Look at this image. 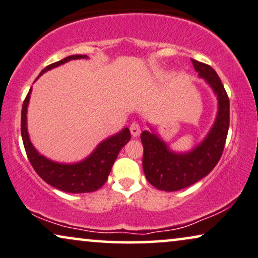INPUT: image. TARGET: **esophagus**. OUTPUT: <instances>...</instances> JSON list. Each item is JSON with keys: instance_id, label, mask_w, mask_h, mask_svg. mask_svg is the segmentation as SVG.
I'll return each instance as SVG.
<instances>
[{"instance_id": "34e87169", "label": "esophagus", "mask_w": 258, "mask_h": 258, "mask_svg": "<svg viewBox=\"0 0 258 258\" xmlns=\"http://www.w3.org/2000/svg\"><path fill=\"white\" fill-rule=\"evenodd\" d=\"M130 131H131V135L132 137H138L140 135V132H142V128H140V125L138 122H132L131 126H130Z\"/></svg>"}]
</instances>
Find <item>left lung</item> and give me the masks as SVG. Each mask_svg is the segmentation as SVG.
<instances>
[{
	"label": "left lung",
	"mask_w": 258,
	"mask_h": 258,
	"mask_svg": "<svg viewBox=\"0 0 258 258\" xmlns=\"http://www.w3.org/2000/svg\"><path fill=\"white\" fill-rule=\"evenodd\" d=\"M198 77L210 86L217 97L215 122L205 138L187 152H176L153 128L140 135L143 170L151 185L161 191H178L208 176L221 159L230 123V101L224 86L214 68L192 60Z\"/></svg>",
	"instance_id": "left-lung-1"
}]
</instances>
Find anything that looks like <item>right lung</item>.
I'll list each match as a JSON object with an SVG mask.
<instances>
[{
    "instance_id": "right-lung-1",
    "label": "right lung",
    "mask_w": 258,
    "mask_h": 258,
    "mask_svg": "<svg viewBox=\"0 0 258 258\" xmlns=\"http://www.w3.org/2000/svg\"><path fill=\"white\" fill-rule=\"evenodd\" d=\"M78 59H88V56L87 55H71V56L64 57L57 62L47 66L42 70L37 79L55 67H59L71 60ZM30 94H32V88L29 89L22 105L21 136L27 156L36 173L50 186L60 191L68 192V194H85V192L99 190L107 180L120 150L131 139L128 127H125L115 135L102 140L95 147L93 152L85 159L77 163H57L41 154L30 142L28 128H27V112H28Z\"/></svg>"
}]
</instances>
